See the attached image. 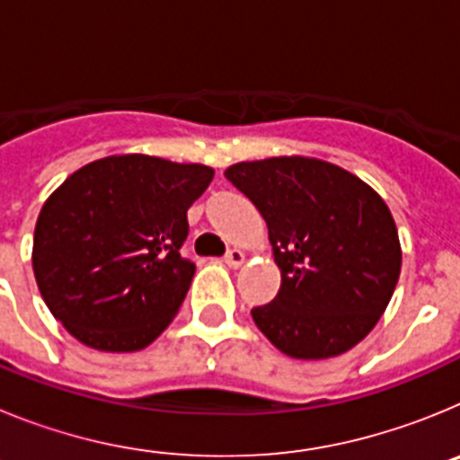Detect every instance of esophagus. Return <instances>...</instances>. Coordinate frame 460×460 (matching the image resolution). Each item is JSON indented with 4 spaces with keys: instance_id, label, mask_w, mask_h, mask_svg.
I'll return each instance as SVG.
<instances>
[{
    "instance_id": "1",
    "label": "esophagus",
    "mask_w": 460,
    "mask_h": 460,
    "mask_svg": "<svg viewBox=\"0 0 460 460\" xmlns=\"http://www.w3.org/2000/svg\"><path fill=\"white\" fill-rule=\"evenodd\" d=\"M243 260H246V255H243V251L239 249H230L226 255V265L233 267V270H237V267L243 265Z\"/></svg>"
}]
</instances>
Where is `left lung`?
<instances>
[{
  "label": "left lung",
  "instance_id": "1",
  "mask_svg": "<svg viewBox=\"0 0 460 460\" xmlns=\"http://www.w3.org/2000/svg\"><path fill=\"white\" fill-rule=\"evenodd\" d=\"M262 214L280 290L251 311L292 359H329L377 324L401 274L392 211L357 174L308 156L242 161L226 170Z\"/></svg>",
  "mask_w": 460,
  "mask_h": 460
}]
</instances>
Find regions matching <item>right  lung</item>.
<instances>
[{
    "instance_id": "1",
    "label": "right lung",
    "mask_w": 460,
    "mask_h": 460,
    "mask_svg": "<svg viewBox=\"0 0 460 460\" xmlns=\"http://www.w3.org/2000/svg\"><path fill=\"white\" fill-rule=\"evenodd\" d=\"M211 180L209 165L121 154L83 165L48 198L31 267L68 334L101 352H136L164 334L195 274L180 253L186 211Z\"/></svg>"
}]
</instances>
